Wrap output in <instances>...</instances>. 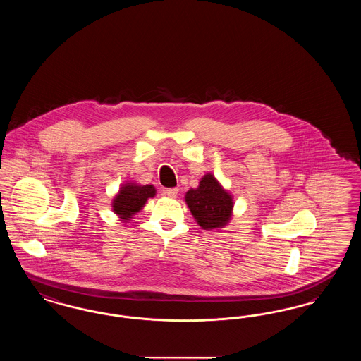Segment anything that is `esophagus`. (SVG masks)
Wrapping results in <instances>:
<instances>
[{
    "mask_svg": "<svg viewBox=\"0 0 361 361\" xmlns=\"http://www.w3.org/2000/svg\"><path fill=\"white\" fill-rule=\"evenodd\" d=\"M177 193H178V189L177 188H166L165 189V195L168 196V197H176L177 196Z\"/></svg>",
    "mask_w": 361,
    "mask_h": 361,
    "instance_id": "34e87169",
    "label": "esophagus"
}]
</instances>
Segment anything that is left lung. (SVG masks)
Wrapping results in <instances>:
<instances>
[{
	"mask_svg": "<svg viewBox=\"0 0 361 361\" xmlns=\"http://www.w3.org/2000/svg\"><path fill=\"white\" fill-rule=\"evenodd\" d=\"M185 202L199 226L204 230L222 227L233 209L231 196L222 189L212 174H206L197 189H189Z\"/></svg>",
	"mask_w": 361,
	"mask_h": 361,
	"instance_id": "left-lung-1",
	"label": "left lung"
}]
</instances>
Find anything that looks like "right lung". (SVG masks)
Listing matches in <instances>:
<instances>
[{
  "label": "right lung",
  "mask_w": 361,
  "mask_h": 361,
  "mask_svg": "<svg viewBox=\"0 0 361 361\" xmlns=\"http://www.w3.org/2000/svg\"><path fill=\"white\" fill-rule=\"evenodd\" d=\"M154 195L155 189L153 185H124L114 200V211L121 215L124 221H128V218L137 212L145 206L146 200L149 197H153Z\"/></svg>",
  "instance_id": "right-lung-1"
}]
</instances>
